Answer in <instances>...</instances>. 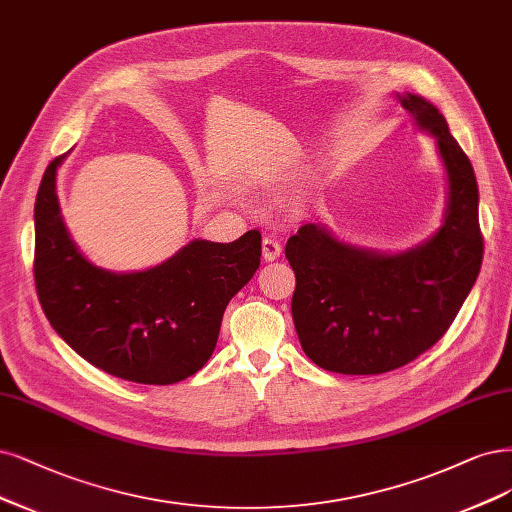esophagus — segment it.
I'll list each match as a JSON object with an SVG mask.
<instances>
[{
  "label": "esophagus",
  "instance_id": "esophagus-1",
  "mask_svg": "<svg viewBox=\"0 0 512 512\" xmlns=\"http://www.w3.org/2000/svg\"><path fill=\"white\" fill-rule=\"evenodd\" d=\"M281 256V243L275 237H264L262 239V258L267 262H273Z\"/></svg>",
  "mask_w": 512,
  "mask_h": 512
}]
</instances>
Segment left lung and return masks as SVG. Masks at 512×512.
<instances>
[{
	"mask_svg": "<svg viewBox=\"0 0 512 512\" xmlns=\"http://www.w3.org/2000/svg\"><path fill=\"white\" fill-rule=\"evenodd\" d=\"M398 101L436 139L449 186L443 226L400 254L356 248L313 222L286 243L298 341L332 373L381 375L413 362L449 330L481 271L479 188L468 156L436 105L411 93Z\"/></svg>",
	"mask_w": 512,
	"mask_h": 512,
	"instance_id": "obj_1",
	"label": "left lung"
}]
</instances>
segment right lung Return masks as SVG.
Returning <instances> with one entry per match:
<instances>
[{"mask_svg":"<svg viewBox=\"0 0 512 512\" xmlns=\"http://www.w3.org/2000/svg\"><path fill=\"white\" fill-rule=\"evenodd\" d=\"M46 167L35 199L33 277L50 326L86 362L118 379L171 385L211 358L231 298L260 264V231L233 243L195 239L152 269L114 273L88 262L69 237Z\"/></svg>","mask_w":512,"mask_h":512,"instance_id":"add662e5","label":"right lung"}]
</instances>
